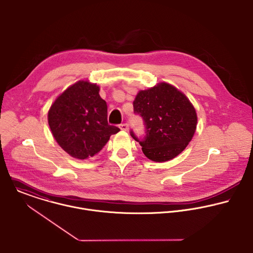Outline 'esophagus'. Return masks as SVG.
I'll return each instance as SVG.
<instances>
[{"mask_svg":"<svg viewBox=\"0 0 253 253\" xmlns=\"http://www.w3.org/2000/svg\"><path fill=\"white\" fill-rule=\"evenodd\" d=\"M119 128H120L121 130H123V131H127L128 128H129V125H128L127 123H123V124H120V125H119Z\"/></svg>","mask_w":253,"mask_h":253,"instance_id":"obj_1","label":"esophagus"}]
</instances>
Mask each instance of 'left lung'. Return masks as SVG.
Segmentation results:
<instances>
[{"instance_id":"8db88e82","label":"left lung","mask_w":253,"mask_h":253,"mask_svg":"<svg viewBox=\"0 0 253 253\" xmlns=\"http://www.w3.org/2000/svg\"><path fill=\"white\" fill-rule=\"evenodd\" d=\"M134 113L145 125L143 138L130 131L142 146L145 156L154 162H167L179 155L191 141L197 125L195 108L177 88L162 83L137 94Z\"/></svg>"}]
</instances>
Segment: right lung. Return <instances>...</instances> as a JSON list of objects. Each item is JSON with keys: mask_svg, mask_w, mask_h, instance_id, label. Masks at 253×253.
Wrapping results in <instances>:
<instances>
[{"mask_svg": "<svg viewBox=\"0 0 253 253\" xmlns=\"http://www.w3.org/2000/svg\"><path fill=\"white\" fill-rule=\"evenodd\" d=\"M99 86L80 81L51 105L48 123L59 146L73 158L93 157L120 129L107 122V105Z\"/></svg>", "mask_w": 253, "mask_h": 253, "instance_id": "add662e5", "label": "right lung"}]
</instances>
